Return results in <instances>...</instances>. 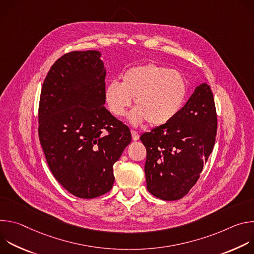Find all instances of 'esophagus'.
<instances>
[{
  "label": "esophagus",
  "instance_id": "obj_1",
  "mask_svg": "<svg viewBox=\"0 0 254 254\" xmlns=\"http://www.w3.org/2000/svg\"><path fill=\"white\" fill-rule=\"evenodd\" d=\"M130 132H131V137H132V140H137L138 139V137H139V134L135 131V130H130Z\"/></svg>",
  "mask_w": 254,
  "mask_h": 254
}]
</instances>
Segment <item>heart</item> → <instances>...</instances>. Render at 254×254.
Segmentation results:
<instances>
[{"label": "heart", "mask_w": 254, "mask_h": 254, "mask_svg": "<svg viewBox=\"0 0 254 254\" xmlns=\"http://www.w3.org/2000/svg\"><path fill=\"white\" fill-rule=\"evenodd\" d=\"M188 95L187 80L179 71L149 63L127 69L121 83L113 81L105 88V101L111 113L124 118L134 100L131 123L147 121L159 127L172 121L184 106Z\"/></svg>", "instance_id": "obj_1"}]
</instances>
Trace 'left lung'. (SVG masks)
Segmentation results:
<instances>
[{
  "mask_svg": "<svg viewBox=\"0 0 254 254\" xmlns=\"http://www.w3.org/2000/svg\"><path fill=\"white\" fill-rule=\"evenodd\" d=\"M216 132L213 93L203 83L172 121L139 136L147 149L144 173L149 192L165 201L187 195L213 151Z\"/></svg>",
  "mask_w": 254,
  "mask_h": 254,
  "instance_id": "8db88e82",
  "label": "left lung"
}]
</instances>
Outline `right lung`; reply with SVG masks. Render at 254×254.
Masks as SVG:
<instances>
[{
  "instance_id": "add662e5",
  "label": "right lung",
  "mask_w": 254,
  "mask_h": 254,
  "mask_svg": "<svg viewBox=\"0 0 254 254\" xmlns=\"http://www.w3.org/2000/svg\"><path fill=\"white\" fill-rule=\"evenodd\" d=\"M98 51H72L44 79L38 134L48 166L69 193L92 199L111 191L114 164L131 140L127 126L103 106L106 72Z\"/></svg>"
}]
</instances>
